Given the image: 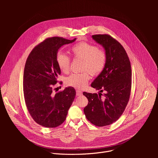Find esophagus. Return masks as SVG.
I'll return each instance as SVG.
<instances>
[{
    "instance_id": "1",
    "label": "esophagus",
    "mask_w": 158,
    "mask_h": 158,
    "mask_svg": "<svg viewBox=\"0 0 158 158\" xmlns=\"http://www.w3.org/2000/svg\"><path fill=\"white\" fill-rule=\"evenodd\" d=\"M82 94V92L80 90H77L76 91V96H81Z\"/></svg>"
}]
</instances>
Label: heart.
Segmentation results:
<instances>
[{"label":"heart","instance_id":"obj_1","mask_svg":"<svg viewBox=\"0 0 158 158\" xmlns=\"http://www.w3.org/2000/svg\"><path fill=\"white\" fill-rule=\"evenodd\" d=\"M71 52L75 57L83 59L82 70H88L93 75L100 74L106 62L105 52L87 42H81L74 44L71 48ZM56 62L59 69L67 73L69 70L70 59L66 54L59 52L56 56ZM91 78L88 71L73 73L65 79V84L71 87L81 89L85 87Z\"/></svg>","mask_w":158,"mask_h":158}]
</instances>
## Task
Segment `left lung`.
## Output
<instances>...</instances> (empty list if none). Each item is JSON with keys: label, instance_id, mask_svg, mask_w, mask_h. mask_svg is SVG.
Masks as SVG:
<instances>
[{"label": "left lung", "instance_id": "obj_1", "mask_svg": "<svg viewBox=\"0 0 158 158\" xmlns=\"http://www.w3.org/2000/svg\"><path fill=\"white\" fill-rule=\"evenodd\" d=\"M92 38L103 47L106 62L102 72L91 84L92 87L99 90V94L83 93L89 102L84 112L94 125L105 126L116 121L127 104L131 89V67L125 49L116 39L106 34L94 35Z\"/></svg>", "mask_w": 158, "mask_h": 158}]
</instances>
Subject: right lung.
<instances>
[{
	"mask_svg": "<svg viewBox=\"0 0 158 158\" xmlns=\"http://www.w3.org/2000/svg\"><path fill=\"white\" fill-rule=\"evenodd\" d=\"M76 40L46 39L33 49L26 60L23 77L25 102L33 119L44 127H56L62 124L75 98L73 87L55 93L54 85L60 74L56 62L58 51Z\"/></svg>",
	"mask_w": 158,
	"mask_h": 158,
	"instance_id": "obj_1",
	"label": "right lung"
}]
</instances>
